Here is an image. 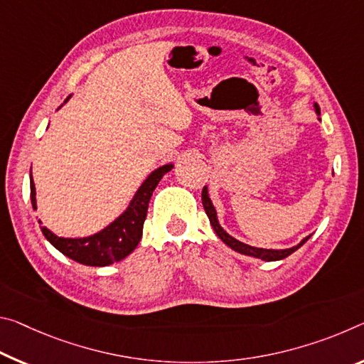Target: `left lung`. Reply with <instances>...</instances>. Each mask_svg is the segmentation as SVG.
<instances>
[{"instance_id":"8db88e82","label":"left lung","mask_w":364,"mask_h":364,"mask_svg":"<svg viewBox=\"0 0 364 364\" xmlns=\"http://www.w3.org/2000/svg\"><path fill=\"white\" fill-rule=\"evenodd\" d=\"M314 107H316V113L319 114L321 113L319 105H314ZM203 205H204V210L207 213V217H209L212 228L215 230V233H217L218 238H220L225 245L232 247V250H235L236 252H241V255L259 257V259H262V261H280V259H285L287 256H290L291 252H295L298 247H301L309 240V236H306V238H304L301 243L296 245V246H293V247H288V250H262V247H252L250 245H245V243H241V241L235 240L233 236H230L220 227V225H218L217 212H215V209H213V205L210 203L209 194H207V188L203 189Z\"/></svg>"}]
</instances>
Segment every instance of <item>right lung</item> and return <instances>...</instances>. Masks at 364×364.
Here are the masks:
<instances>
[{
  "label": "right lung",
  "instance_id": "1",
  "mask_svg": "<svg viewBox=\"0 0 364 364\" xmlns=\"http://www.w3.org/2000/svg\"><path fill=\"white\" fill-rule=\"evenodd\" d=\"M171 168L173 165H164L152 171L147 180L142 183V186L137 189L126 212L121 213L117 220L109 223L102 232L87 236V238H61V236L51 233L47 227H42V233L58 251L79 264L103 267V265L118 262L131 255L136 250V246L139 245L142 238L144 220L147 217L149 200H151L154 189L157 188L159 181ZM31 199L32 207L37 209L36 184H33L32 176Z\"/></svg>",
  "mask_w": 364,
  "mask_h": 364
}]
</instances>
